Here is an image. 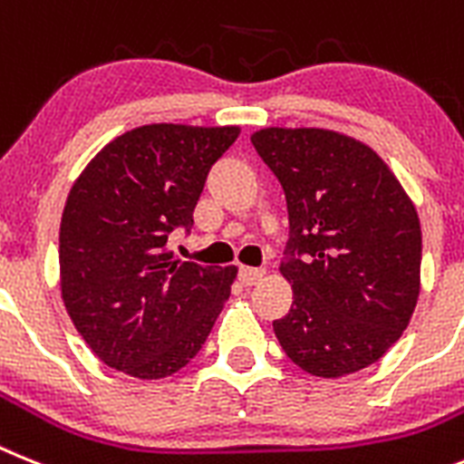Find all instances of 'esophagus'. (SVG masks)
Returning a JSON list of instances; mask_svg holds the SVG:
<instances>
[{
  "instance_id": "1",
  "label": "esophagus",
  "mask_w": 464,
  "mask_h": 464,
  "mask_svg": "<svg viewBox=\"0 0 464 464\" xmlns=\"http://www.w3.org/2000/svg\"><path fill=\"white\" fill-rule=\"evenodd\" d=\"M237 276H240V282H243L245 287H252V285H259V282L264 280L266 271L264 268H249V266H243Z\"/></svg>"
}]
</instances>
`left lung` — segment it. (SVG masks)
Masks as SVG:
<instances>
[{"label":"left lung","instance_id":"1","mask_svg":"<svg viewBox=\"0 0 464 464\" xmlns=\"http://www.w3.org/2000/svg\"><path fill=\"white\" fill-rule=\"evenodd\" d=\"M256 154L285 188L282 276L294 304L273 322L294 364L338 378L373 364L409 324L420 292L418 212L366 144L320 128H266Z\"/></svg>","mask_w":464,"mask_h":464}]
</instances>
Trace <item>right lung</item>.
Listing matches in <instances>:
<instances>
[{
    "label": "right lung",
    "instance_id": "1",
    "mask_svg": "<svg viewBox=\"0 0 464 464\" xmlns=\"http://www.w3.org/2000/svg\"><path fill=\"white\" fill-rule=\"evenodd\" d=\"M236 126H142L100 151L72 187L60 221V287L76 332L128 376H172L198 354L231 296L236 266L168 252L191 231L209 168Z\"/></svg>",
    "mask_w": 464,
    "mask_h": 464
}]
</instances>
